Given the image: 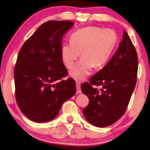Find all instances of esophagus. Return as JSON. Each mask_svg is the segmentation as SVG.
Masks as SVG:
<instances>
[{
    "label": "esophagus",
    "instance_id": "34e87169",
    "mask_svg": "<svg viewBox=\"0 0 150 150\" xmlns=\"http://www.w3.org/2000/svg\"><path fill=\"white\" fill-rule=\"evenodd\" d=\"M76 93L77 94H80V93H81V89H80V82H76Z\"/></svg>",
    "mask_w": 150,
    "mask_h": 150
}]
</instances>
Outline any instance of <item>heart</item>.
<instances>
[{
    "mask_svg": "<svg viewBox=\"0 0 150 150\" xmlns=\"http://www.w3.org/2000/svg\"><path fill=\"white\" fill-rule=\"evenodd\" d=\"M114 30L88 26L76 30L70 36V42L64 43L61 48V56L66 68H71L76 59L82 58L70 71V75L77 80L85 79L93 67L103 66L110 56L117 42Z\"/></svg>",
    "mask_w": 150,
    "mask_h": 150,
    "instance_id": "obj_1",
    "label": "heart"
}]
</instances>
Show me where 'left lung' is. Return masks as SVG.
Listing matches in <instances>:
<instances>
[{
    "instance_id": "8db88e82",
    "label": "left lung",
    "mask_w": 150,
    "mask_h": 150,
    "mask_svg": "<svg viewBox=\"0 0 150 150\" xmlns=\"http://www.w3.org/2000/svg\"><path fill=\"white\" fill-rule=\"evenodd\" d=\"M138 70L137 51L127 32L114 56L107 64L81 85L89 99L84 108L85 118L93 125L105 127L119 120L127 110L134 89ZM101 86L100 90L93 85Z\"/></svg>"
}]
</instances>
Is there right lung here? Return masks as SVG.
Returning <instances> with one entry per match:
<instances>
[{
	"label": "right lung",
	"mask_w": 150,
	"mask_h": 150,
	"mask_svg": "<svg viewBox=\"0 0 150 150\" xmlns=\"http://www.w3.org/2000/svg\"><path fill=\"white\" fill-rule=\"evenodd\" d=\"M73 25L70 21H47L19 52L14 68L16 101L34 122L53 120L62 104L75 94V80L63 79L68 71L61 56L63 36Z\"/></svg>",
	"instance_id": "right-lung-1"
}]
</instances>
